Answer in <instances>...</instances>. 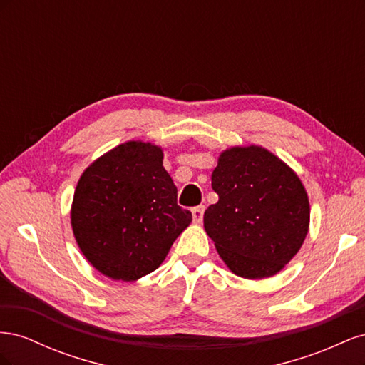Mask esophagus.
Returning <instances> with one entry per match:
<instances>
[{
    "mask_svg": "<svg viewBox=\"0 0 365 365\" xmlns=\"http://www.w3.org/2000/svg\"><path fill=\"white\" fill-rule=\"evenodd\" d=\"M192 216H193V222L200 224L202 222V217H204V205H197L192 210Z\"/></svg>",
    "mask_w": 365,
    "mask_h": 365,
    "instance_id": "esophagus-1",
    "label": "esophagus"
}]
</instances>
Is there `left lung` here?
<instances>
[{"mask_svg":"<svg viewBox=\"0 0 365 365\" xmlns=\"http://www.w3.org/2000/svg\"><path fill=\"white\" fill-rule=\"evenodd\" d=\"M212 187L219 201L205 210L204 228L231 272H280L302 248L311 217L297 173L268 149L236 146L219 155Z\"/></svg>","mask_w":365,"mask_h":365,"instance_id":"obj_1","label":"left lung"}]
</instances>
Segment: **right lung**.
<instances>
[{
  "instance_id": "1",
  "label": "right lung",
  "mask_w": 365,
  "mask_h": 365,
  "mask_svg": "<svg viewBox=\"0 0 365 365\" xmlns=\"http://www.w3.org/2000/svg\"><path fill=\"white\" fill-rule=\"evenodd\" d=\"M163 168V149L126 141L91 163L74 190L71 227L86 260L106 277L135 282L155 271L190 225Z\"/></svg>"
}]
</instances>
